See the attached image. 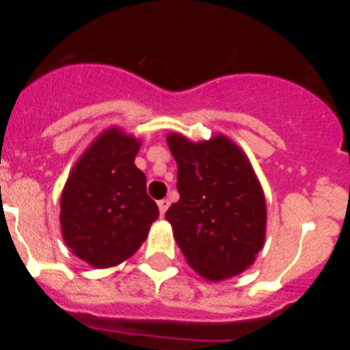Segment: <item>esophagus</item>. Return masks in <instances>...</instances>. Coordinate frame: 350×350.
Wrapping results in <instances>:
<instances>
[{
	"mask_svg": "<svg viewBox=\"0 0 350 350\" xmlns=\"http://www.w3.org/2000/svg\"><path fill=\"white\" fill-rule=\"evenodd\" d=\"M157 206H159L161 215H165L166 210H168V206H170V202L168 200H161V202H157Z\"/></svg>",
	"mask_w": 350,
	"mask_h": 350,
	"instance_id": "34e87169",
	"label": "esophagus"
}]
</instances>
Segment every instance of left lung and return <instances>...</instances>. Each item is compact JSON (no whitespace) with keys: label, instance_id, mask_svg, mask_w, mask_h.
<instances>
[{"label":"left lung","instance_id":"left-lung-1","mask_svg":"<svg viewBox=\"0 0 350 350\" xmlns=\"http://www.w3.org/2000/svg\"><path fill=\"white\" fill-rule=\"evenodd\" d=\"M166 142L180 194L166 221L185 261L210 282L243 273L267 237V200L249 157L221 133L203 142L170 133Z\"/></svg>","mask_w":350,"mask_h":350}]
</instances>
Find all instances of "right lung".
Wrapping results in <instances>:
<instances>
[{
  "label": "right lung",
  "mask_w": 350,
  "mask_h": 350,
  "mask_svg": "<svg viewBox=\"0 0 350 350\" xmlns=\"http://www.w3.org/2000/svg\"><path fill=\"white\" fill-rule=\"evenodd\" d=\"M142 142L117 126L105 129L71 170L61 194V233L73 254L92 268L131 258L159 217L135 157Z\"/></svg>",
  "instance_id": "obj_1"
}]
</instances>
